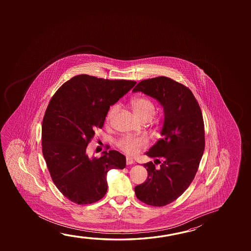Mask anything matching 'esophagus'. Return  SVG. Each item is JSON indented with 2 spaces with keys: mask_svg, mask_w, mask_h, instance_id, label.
Instances as JSON below:
<instances>
[{
  "mask_svg": "<svg viewBox=\"0 0 251 251\" xmlns=\"http://www.w3.org/2000/svg\"><path fill=\"white\" fill-rule=\"evenodd\" d=\"M126 164L127 165H132V164H134V160L132 159L131 157H127L126 158Z\"/></svg>",
  "mask_w": 251,
  "mask_h": 251,
  "instance_id": "esophagus-1",
  "label": "esophagus"
}]
</instances>
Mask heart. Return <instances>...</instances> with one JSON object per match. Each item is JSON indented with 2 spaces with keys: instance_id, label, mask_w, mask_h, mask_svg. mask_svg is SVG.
Returning a JSON list of instances; mask_svg holds the SVG:
<instances>
[{
  "instance_id": "heart-1",
  "label": "heart",
  "mask_w": 251,
  "mask_h": 251,
  "mask_svg": "<svg viewBox=\"0 0 251 251\" xmlns=\"http://www.w3.org/2000/svg\"><path fill=\"white\" fill-rule=\"evenodd\" d=\"M131 106L136 116L141 121L145 119L151 120L153 115L155 114V107L151 100H150L147 98H143V97L136 98L132 100ZM117 109H118L117 106H114L109 109L106 116L107 122H109L113 118ZM117 145L127 155L134 156L136 155L142 149L145 148L148 145V141L144 136H126L118 141Z\"/></svg>"
}]
</instances>
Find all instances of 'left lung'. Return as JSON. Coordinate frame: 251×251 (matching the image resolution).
<instances>
[{"mask_svg":"<svg viewBox=\"0 0 251 251\" xmlns=\"http://www.w3.org/2000/svg\"><path fill=\"white\" fill-rule=\"evenodd\" d=\"M132 92L156 100L164 110L162 138L145 155L164 161L159 169L144 164L148 177L135 187L141 201L164 206L182 195L197 173L205 149L201 110L189 88L164 76L142 80Z\"/></svg>","mask_w":251,"mask_h":251,"instance_id":"obj_1","label":"left lung"}]
</instances>
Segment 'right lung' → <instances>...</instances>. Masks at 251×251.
I'll return each mask as SVG.
<instances>
[{
    "label": "right lung",
    "instance_id": "obj_1",
    "mask_svg": "<svg viewBox=\"0 0 251 251\" xmlns=\"http://www.w3.org/2000/svg\"><path fill=\"white\" fill-rule=\"evenodd\" d=\"M86 74L64 83L55 93L42 124V149L59 192L79 205L98 201L107 193V173L124 169L126 157L116 151L89 157L86 147L101 128L110 106L136 85Z\"/></svg>",
    "mask_w": 251,
    "mask_h": 251
}]
</instances>
